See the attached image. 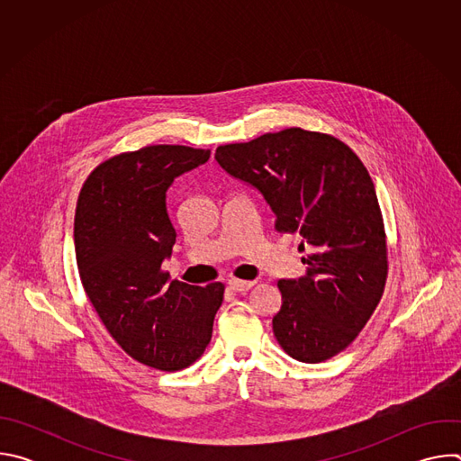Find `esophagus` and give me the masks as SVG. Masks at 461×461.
Wrapping results in <instances>:
<instances>
[{"label": "esophagus", "mask_w": 461, "mask_h": 461, "mask_svg": "<svg viewBox=\"0 0 461 461\" xmlns=\"http://www.w3.org/2000/svg\"><path fill=\"white\" fill-rule=\"evenodd\" d=\"M228 285H230V288L231 290H235V292H248L253 285H255V281H242V279H230L228 281Z\"/></svg>", "instance_id": "1"}]
</instances>
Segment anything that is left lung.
Wrapping results in <instances>:
<instances>
[{"instance_id": "8db88e82", "label": "left lung", "mask_w": 461, "mask_h": 461, "mask_svg": "<svg viewBox=\"0 0 461 461\" xmlns=\"http://www.w3.org/2000/svg\"><path fill=\"white\" fill-rule=\"evenodd\" d=\"M217 162L265 194L279 233H299L301 279L279 281L283 306L274 334L303 363L343 352L384 292L388 257L374 182L339 139L283 129L242 144L219 146Z\"/></svg>"}]
</instances>
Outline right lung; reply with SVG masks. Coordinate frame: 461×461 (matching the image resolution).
I'll use <instances>...</instances> for the list:
<instances>
[{"mask_svg":"<svg viewBox=\"0 0 461 461\" xmlns=\"http://www.w3.org/2000/svg\"><path fill=\"white\" fill-rule=\"evenodd\" d=\"M210 155L166 144L114 155L93 169L77 203V265L93 308L125 354L164 372L204 354L224 297L222 283L191 286L162 270L176 239L166 191Z\"/></svg>","mask_w":461,"mask_h":461,"instance_id":"right-lung-1","label":"right lung"}]
</instances>
